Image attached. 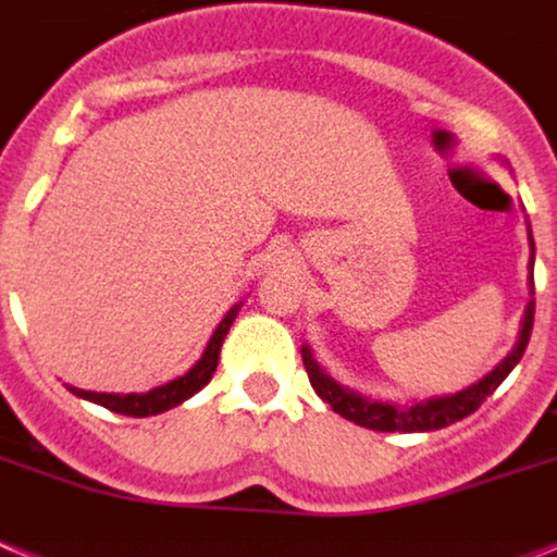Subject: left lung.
<instances>
[{
    "mask_svg": "<svg viewBox=\"0 0 557 557\" xmlns=\"http://www.w3.org/2000/svg\"><path fill=\"white\" fill-rule=\"evenodd\" d=\"M532 246V235H530ZM535 251V249H532ZM532 317H535V300H530L524 311V322H521V336H518L516 348L509 350V357L504 359L502 366L495 368L493 373H487L479 385L467 387L456 396H442V399H428V401H416V405H387V401H373L368 396H359L348 387H343L339 382H334L329 373L317 366L314 354L308 345H302V366L308 371V380H311V387L317 391L322 401H329L331 410L339 413L348 422L359 424V428L368 430H382V433H416V430H438L447 428V424L459 422L465 416H470L473 410L481 408V401L493 394L495 387L507 380V373L518 366V359L524 357L527 343H530L532 334Z\"/></svg>",
    "mask_w": 557,
    "mask_h": 557,
    "instance_id": "obj_1",
    "label": "left lung"
}]
</instances>
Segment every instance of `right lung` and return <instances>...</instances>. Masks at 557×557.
<instances>
[{
    "mask_svg": "<svg viewBox=\"0 0 557 557\" xmlns=\"http://www.w3.org/2000/svg\"><path fill=\"white\" fill-rule=\"evenodd\" d=\"M240 306L232 308V311L223 317L221 325L214 329L212 339H209L207 350H203V357L198 359V366L191 368V371H186L184 376H177V380L166 382V385L156 387V391H149V394H96V391H78V387H70V391L76 396H82V399H90L96 401V405H101V408L112 410V413L138 416V419H141V416H156L163 413V410L175 408V405H181L184 399H189L191 394H198L200 387L212 380L214 368H218V357H221L223 336L228 334V325L235 322Z\"/></svg>",
    "mask_w": 557,
    "mask_h": 557,
    "instance_id": "1",
    "label": "right lung"
}]
</instances>
